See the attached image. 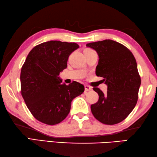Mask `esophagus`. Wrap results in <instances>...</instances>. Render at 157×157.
<instances>
[{
  "label": "esophagus",
  "mask_w": 157,
  "mask_h": 157,
  "mask_svg": "<svg viewBox=\"0 0 157 157\" xmlns=\"http://www.w3.org/2000/svg\"><path fill=\"white\" fill-rule=\"evenodd\" d=\"M92 89V88L91 86H88V85H84V91L86 92V91H91Z\"/></svg>",
  "instance_id": "34e87169"
}]
</instances>
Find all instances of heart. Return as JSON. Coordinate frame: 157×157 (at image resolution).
<instances>
[{
    "label": "heart",
    "mask_w": 157,
    "mask_h": 157,
    "mask_svg": "<svg viewBox=\"0 0 157 157\" xmlns=\"http://www.w3.org/2000/svg\"><path fill=\"white\" fill-rule=\"evenodd\" d=\"M86 51H93V50L91 48H86L84 50V52H86Z\"/></svg>",
    "instance_id": "obj_1"
}]
</instances>
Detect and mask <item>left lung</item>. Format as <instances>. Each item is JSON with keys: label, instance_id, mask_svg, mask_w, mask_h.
<instances>
[{"label": "left lung", "instance_id": "left-lung-1", "mask_svg": "<svg viewBox=\"0 0 157 157\" xmlns=\"http://www.w3.org/2000/svg\"><path fill=\"white\" fill-rule=\"evenodd\" d=\"M86 46L98 52L95 74L102 77L107 85L105 94L100 89L94 88L99 99L91 106L93 115L105 124L121 123L134 109L139 98L141 79L136 59L126 46L110 39L89 43Z\"/></svg>", "mask_w": 157, "mask_h": 157}]
</instances>
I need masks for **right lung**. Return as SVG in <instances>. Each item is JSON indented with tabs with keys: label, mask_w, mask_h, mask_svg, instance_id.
I'll return each instance as SVG.
<instances>
[{
	"label": "right lung",
	"mask_w": 157,
	"mask_h": 157,
	"mask_svg": "<svg viewBox=\"0 0 157 157\" xmlns=\"http://www.w3.org/2000/svg\"><path fill=\"white\" fill-rule=\"evenodd\" d=\"M79 46L76 43L50 41L34 46L21 71V94L37 121L54 125L64 120L73 99L84 86L78 82L62 84L60 72L67 67L70 55Z\"/></svg>",
	"instance_id": "add662e5"
}]
</instances>
